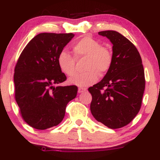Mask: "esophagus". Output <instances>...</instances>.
Instances as JSON below:
<instances>
[{
  "mask_svg": "<svg viewBox=\"0 0 160 160\" xmlns=\"http://www.w3.org/2000/svg\"><path fill=\"white\" fill-rule=\"evenodd\" d=\"M85 91H86V88H82V87L78 88V92L79 93H82Z\"/></svg>",
  "mask_w": 160,
  "mask_h": 160,
  "instance_id": "obj_1",
  "label": "esophagus"
}]
</instances>
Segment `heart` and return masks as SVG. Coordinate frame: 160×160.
I'll list each match as a JSON object with an SVG mask.
<instances>
[{"mask_svg": "<svg viewBox=\"0 0 160 160\" xmlns=\"http://www.w3.org/2000/svg\"><path fill=\"white\" fill-rule=\"evenodd\" d=\"M74 56L65 51L58 55L57 62L58 67L67 76L74 74L76 69V59L86 58L84 69L85 72L76 74L69 79L72 85L86 87L95 83L98 80V75H105L113 65V52L107 47L90 37H83L77 40L71 47Z\"/></svg>", "mask_w": 160, "mask_h": 160, "instance_id": "1", "label": "heart"}]
</instances>
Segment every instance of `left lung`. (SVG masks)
Instances as JSON below:
<instances>
[{
    "instance_id": "8db88e82",
    "label": "left lung",
    "mask_w": 160,
    "mask_h": 160,
    "mask_svg": "<svg viewBox=\"0 0 160 160\" xmlns=\"http://www.w3.org/2000/svg\"><path fill=\"white\" fill-rule=\"evenodd\" d=\"M113 43L111 68L98 83L89 88L91 113L111 128H120L132 122L141 109L145 89L144 67L135 46L115 31H103Z\"/></svg>"
}]
</instances>
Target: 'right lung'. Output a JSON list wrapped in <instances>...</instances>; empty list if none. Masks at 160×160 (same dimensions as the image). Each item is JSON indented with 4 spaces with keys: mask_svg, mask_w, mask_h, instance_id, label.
<instances>
[{
    "mask_svg": "<svg viewBox=\"0 0 160 160\" xmlns=\"http://www.w3.org/2000/svg\"><path fill=\"white\" fill-rule=\"evenodd\" d=\"M74 34L40 33L24 48L15 66V99L26 123L39 130L58 125L78 86H54L65 81L57 58Z\"/></svg>",
    "mask_w": 160,
    "mask_h": 160,
    "instance_id": "obj_1",
    "label": "right lung"
}]
</instances>
